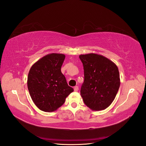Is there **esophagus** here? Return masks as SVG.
Segmentation results:
<instances>
[{
    "mask_svg": "<svg viewBox=\"0 0 146 146\" xmlns=\"http://www.w3.org/2000/svg\"><path fill=\"white\" fill-rule=\"evenodd\" d=\"M78 90H79V87H78V86H75V87H74V90L75 91V92L78 91Z\"/></svg>",
    "mask_w": 146,
    "mask_h": 146,
    "instance_id": "esophagus-1",
    "label": "esophagus"
}]
</instances>
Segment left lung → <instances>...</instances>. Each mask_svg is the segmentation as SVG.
Instances as JSON below:
<instances>
[{"mask_svg": "<svg viewBox=\"0 0 146 146\" xmlns=\"http://www.w3.org/2000/svg\"><path fill=\"white\" fill-rule=\"evenodd\" d=\"M84 66V81L81 95L93 111L105 110L114 101L120 81L117 65L106 57L90 53L79 56Z\"/></svg>", "mask_w": 146, "mask_h": 146, "instance_id": "8db88e82", "label": "left lung"}]
</instances>
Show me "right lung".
<instances>
[{"label": "right lung", "mask_w": 146, "mask_h": 146, "mask_svg": "<svg viewBox=\"0 0 146 146\" xmlns=\"http://www.w3.org/2000/svg\"><path fill=\"white\" fill-rule=\"evenodd\" d=\"M65 58L63 54H49L36 61L29 70L28 90L32 101L41 111H56L74 90L61 72Z\"/></svg>", "instance_id": "obj_1"}]
</instances>
